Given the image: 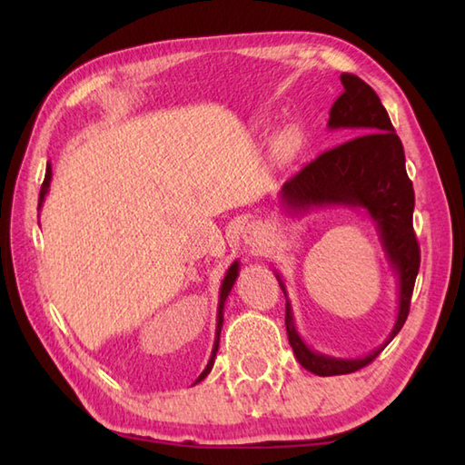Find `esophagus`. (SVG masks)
<instances>
[{
  "label": "esophagus",
  "instance_id": "34e87169",
  "mask_svg": "<svg viewBox=\"0 0 465 465\" xmlns=\"http://www.w3.org/2000/svg\"><path fill=\"white\" fill-rule=\"evenodd\" d=\"M263 240H265V232L260 223H250L248 227H245V232H243L245 248L258 250V248H262Z\"/></svg>",
  "mask_w": 465,
  "mask_h": 465
}]
</instances>
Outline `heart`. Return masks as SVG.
Here are the masks:
<instances>
[{
	"label": "heart",
	"instance_id": "1",
	"mask_svg": "<svg viewBox=\"0 0 465 465\" xmlns=\"http://www.w3.org/2000/svg\"><path fill=\"white\" fill-rule=\"evenodd\" d=\"M283 142L288 143L290 147H298V145L302 143V135H300L298 132L290 130V132H285V134H283Z\"/></svg>",
	"mask_w": 465,
	"mask_h": 465
}]
</instances>
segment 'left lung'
<instances>
[{
    "instance_id": "left-lung-1",
    "label": "left lung",
    "mask_w": 465,
    "mask_h": 465,
    "mask_svg": "<svg viewBox=\"0 0 465 465\" xmlns=\"http://www.w3.org/2000/svg\"><path fill=\"white\" fill-rule=\"evenodd\" d=\"M340 80L343 94L331 105L328 127L331 132L348 130L350 135L358 137L322 153L292 177L282 187L280 205L293 215L323 207H345L368 217L378 232L388 268L396 278L398 310L388 338L370 353L360 358H335L315 351L302 338L288 288L282 275L273 270L285 295V330L295 360L302 368L323 378L361 370L396 338L408 318L413 283L420 270V248L411 223L416 197L406 173L403 145L378 94L353 74H341Z\"/></svg>"
}]
</instances>
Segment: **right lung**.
<instances>
[{"instance_id": "add662e5", "label": "right lung", "mask_w": 465, "mask_h": 465, "mask_svg": "<svg viewBox=\"0 0 465 465\" xmlns=\"http://www.w3.org/2000/svg\"><path fill=\"white\" fill-rule=\"evenodd\" d=\"M49 183H52V163L47 162V167H45V180H44V185H42V192H39V205H37V210H42V205H44V202H45V195L49 193ZM238 275H240V262L235 260V262L230 265V268H227L225 278L222 280L220 300H217V315H215V338H213V348H212L210 361H207L205 370L200 373V378H197L192 385H195V383H200L202 380H205L207 373H210L212 368H213V361H215V355H217V348H220V333H222V325H223L225 300H227V295H230L235 280H238Z\"/></svg>"}]
</instances>
